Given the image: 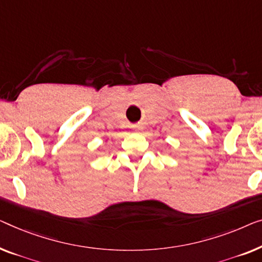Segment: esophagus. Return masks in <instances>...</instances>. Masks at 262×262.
<instances>
[{"label": "esophagus", "instance_id": "esophagus-1", "mask_svg": "<svg viewBox=\"0 0 262 262\" xmlns=\"http://www.w3.org/2000/svg\"><path fill=\"white\" fill-rule=\"evenodd\" d=\"M134 128H135V130H140L142 126H140V125H136V126H134Z\"/></svg>", "mask_w": 262, "mask_h": 262}]
</instances>
